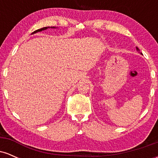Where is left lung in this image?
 <instances>
[{
    "mask_svg": "<svg viewBox=\"0 0 158 158\" xmlns=\"http://www.w3.org/2000/svg\"><path fill=\"white\" fill-rule=\"evenodd\" d=\"M137 50H139V48H137Z\"/></svg>",
    "mask_w": 158,
    "mask_h": 158,
    "instance_id": "8db88e82",
    "label": "left lung"
}]
</instances>
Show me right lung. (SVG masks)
<instances>
[{
    "label": "right lung",
    "mask_w": 158,
    "mask_h": 158,
    "mask_svg": "<svg viewBox=\"0 0 158 158\" xmlns=\"http://www.w3.org/2000/svg\"><path fill=\"white\" fill-rule=\"evenodd\" d=\"M48 27H43V28H41V29H39V30H35V31H34L33 32H32V34H33V33H35V32H40V31H42V30H47V29H48Z\"/></svg>",
    "instance_id": "add662e5"
}]
</instances>
